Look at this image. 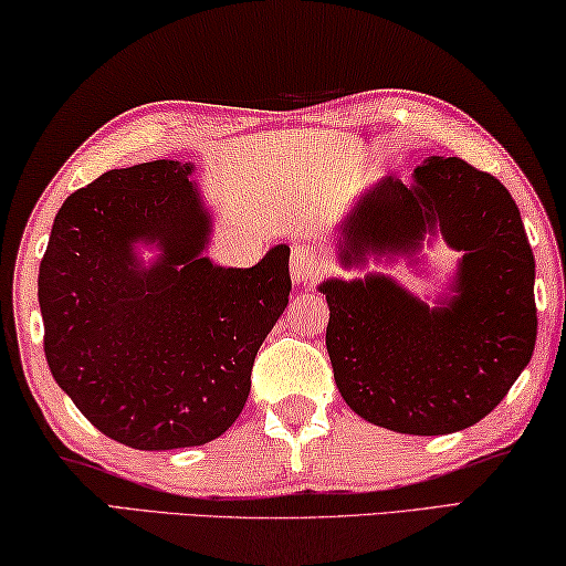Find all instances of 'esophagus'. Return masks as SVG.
Wrapping results in <instances>:
<instances>
[{"label": "esophagus", "instance_id": "obj_1", "mask_svg": "<svg viewBox=\"0 0 566 566\" xmlns=\"http://www.w3.org/2000/svg\"><path fill=\"white\" fill-rule=\"evenodd\" d=\"M326 253L311 240H295L291 250V275L295 283H308L326 271Z\"/></svg>", "mask_w": 566, "mask_h": 566}]
</instances>
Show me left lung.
Listing matches in <instances>:
<instances>
[{
  "mask_svg": "<svg viewBox=\"0 0 566 566\" xmlns=\"http://www.w3.org/2000/svg\"><path fill=\"white\" fill-rule=\"evenodd\" d=\"M464 250L457 298L426 308L384 275L326 281V346L344 401L413 437L461 431L492 413L536 340L534 253L516 202L494 175L431 157L413 185L386 178L348 222L344 263L366 250L411 253L426 228Z\"/></svg>",
  "mask_w": 566,
  "mask_h": 566,
  "instance_id": "1",
  "label": "left lung"
}]
</instances>
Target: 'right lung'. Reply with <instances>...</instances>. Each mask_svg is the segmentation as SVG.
Returning <instances> with one entry per match:
<instances>
[{"label":"right lung","instance_id":"obj_1","mask_svg":"<svg viewBox=\"0 0 566 566\" xmlns=\"http://www.w3.org/2000/svg\"><path fill=\"white\" fill-rule=\"evenodd\" d=\"M190 172L153 160L99 175L62 202L40 265L54 381L105 437L143 451L233 426L291 293L289 245L245 271L200 255L210 220ZM140 237L164 245L147 272L132 253Z\"/></svg>","mask_w":566,"mask_h":566}]
</instances>
